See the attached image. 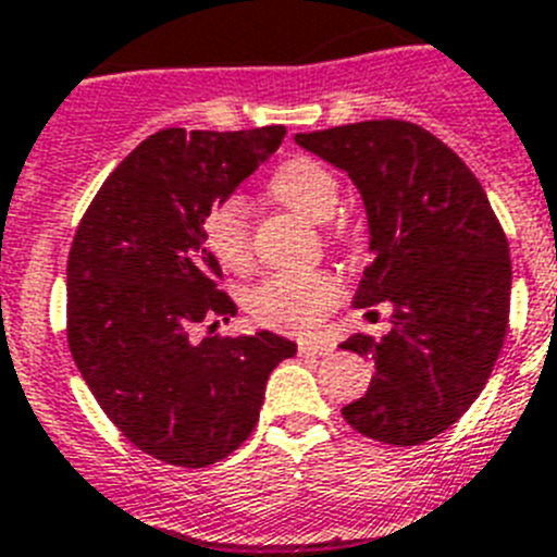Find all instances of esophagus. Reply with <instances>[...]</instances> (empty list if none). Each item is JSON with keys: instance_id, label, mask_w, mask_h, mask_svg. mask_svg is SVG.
I'll list each match as a JSON object with an SVG mask.
<instances>
[{"instance_id": "esophagus-1", "label": "esophagus", "mask_w": 557, "mask_h": 557, "mask_svg": "<svg viewBox=\"0 0 557 557\" xmlns=\"http://www.w3.org/2000/svg\"><path fill=\"white\" fill-rule=\"evenodd\" d=\"M298 348H301L304 357H326V354L334 351V346H329L323 339H304Z\"/></svg>"}]
</instances>
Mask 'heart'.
<instances>
[{
  "mask_svg": "<svg viewBox=\"0 0 557 557\" xmlns=\"http://www.w3.org/2000/svg\"><path fill=\"white\" fill-rule=\"evenodd\" d=\"M270 195L295 214L326 223L339 206V181L332 170L312 159L284 161L270 178ZM203 239L211 256L223 268L239 270L248 264V225H245V200H214L203 218ZM339 301V284L332 273L307 270V273H275L250 293V312L259 323L284 332H312L323 314Z\"/></svg>",
  "mask_w": 557,
  "mask_h": 557,
  "instance_id": "obj_1",
  "label": "heart"
}]
</instances>
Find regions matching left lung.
Returning <instances> with one entry per match:
<instances>
[{
  "label": "left lung",
  "mask_w": 557,
  "mask_h": 557,
  "mask_svg": "<svg viewBox=\"0 0 557 557\" xmlns=\"http://www.w3.org/2000/svg\"><path fill=\"white\" fill-rule=\"evenodd\" d=\"M295 141L348 172L366 203L373 262L354 307H393L385 337L339 346L376 366L343 418L382 444H424L474 405L502 351L513 278L505 231L474 172L412 122H354Z\"/></svg>",
  "instance_id": "obj_1"
}]
</instances>
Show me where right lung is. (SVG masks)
Returning <instances> with one entry per match:
<instances>
[{"instance_id": "1", "label": "right lung", "mask_w": 557, "mask_h": 557, "mask_svg": "<svg viewBox=\"0 0 557 557\" xmlns=\"http://www.w3.org/2000/svg\"><path fill=\"white\" fill-rule=\"evenodd\" d=\"M284 125L152 133L108 175L66 264L69 348L116 430L156 460L203 469L248 441L287 337L195 339L236 307L218 289L203 218L278 150Z\"/></svg>"}]
</instances>
